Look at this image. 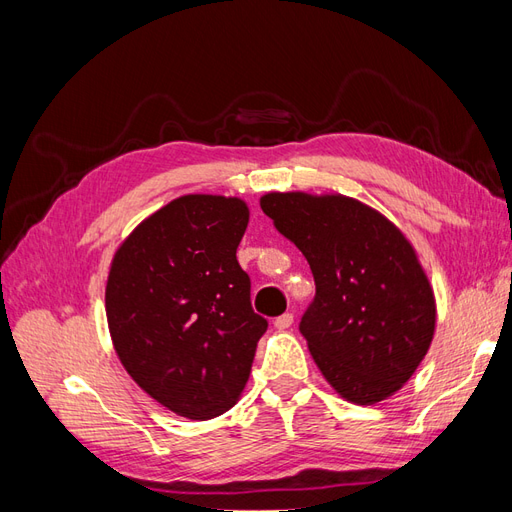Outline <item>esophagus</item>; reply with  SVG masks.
Listing matches in <instances>:
<instances>
[{
  "label": "esophagus",
  "mask_w": 512,
  "mask_h": 512,
  "mask_svg": "<svg viewBox=\"0 0 512 512\" xmlns=\"http://www.w3.org/2000/svg\"><path fill=\"white\" fill-rule=\"evenodd\" d=\"M292 320H294V316H292V314H282V316H277V318L273 320V324H275V329L284 331V329H288V327H290Z\"/></svg>",
  "instance_id": "obj_1"
}]
</instances>
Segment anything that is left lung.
Segmentation results:
<instances>
[{"label": "left lung", "mask_w": 512, "mask_h": 512, "mask_svg": "<svg viewBox=\"0 0 512 512\" xmlns=\"http://www.w3.org/2000/svg\"><path fill=\"white\" fill-rule=\"evenodd\" d=\"M260 207L314 273L299 329L322 376L359 406L397 393L436 331L433 288L404 232L342 194L269 192Z\"/></svg>", "instance_id": "8db88e82"}]
</instances>
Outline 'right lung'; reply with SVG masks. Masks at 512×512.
Wrapping results in <instances>:
<instances>
[{
    "mask_svg": "<svg viewBox=\"0 0 512 512\" xmlns=\"http://www.w3.org/2000/svg\"><path fill=\"white\" fill-rule=\"evenodd\" d=\"M247 222L237 196H179L138 224L111 262L106 320L121 365L192 421L237 404L269 327L237 260Z\"/></svg>",
    "mask_w": 512,
    "mask_h": 512,
    "instance_id": "1",
    "label": "right lung"
}]
</instances>
